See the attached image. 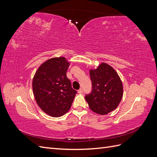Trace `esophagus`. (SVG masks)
Returning <instances> with one entry per match:
<instances>
[{
	"label": "esophagus",
	"instance_id": "esophagus-1",
	"mask_svg": "<svg viewBox=\"0 0 157 157\" xmlns=\"http://www.w3.org/2000/svg\"><path fill=\"white\" fill-rule=\"evenodd\" d=\"M78 94H82V89H80L78 90Z\"/></svg>",
	"mask_w": 157,
	"mask_h": 157
}]
</instances>
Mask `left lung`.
<instances>
[{"label":"left lung","mask_w":157,"mask_h":157,"mask_svg":"<svg viewBox=\"0 0 157 157\" xmlns=\"http://www.w3.org/2000/svg\"><path fill=\"white\" fill-rule=\"evenodd\" d=\"M90 75L92 91L85 99L93 112L107 115L117 109L123 96L121 78L111 65L103 62L96 69H90Z\"/></svg>","instance_id":"8db88e82"}]
</instances>
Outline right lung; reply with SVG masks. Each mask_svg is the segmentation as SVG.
<instances>
[{
  "label": "right lung",
  "mask_w": 157,
  "mask_h": 157,
  "mask_svg": "<svg viewBox=\"0 0 157 157\" xmlns=\"http://www.w3.org/2000/svg\"><path fill=\"white\" fill-rule=\"evenodd\" d=\"M69 65L64 57L52 58L42 63L33 77L35 101L50 117H59L67 113L77 94L66 75Z\"/></svg>",
  "instance_id": "right-lung-1"
}]
</instances>
